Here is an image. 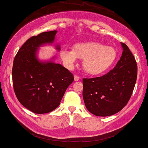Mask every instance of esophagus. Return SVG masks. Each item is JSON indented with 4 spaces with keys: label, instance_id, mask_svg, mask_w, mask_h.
<instances>
[{
    "label": "esophagus",
    "instance_id": "34e87169",
    "mask_svg": "<svg viewBox=\"0 0 148 148\" xmlns=\"http://www.w3.org/2000/svg\"><path fill=\"white\" fill-rule=\"evenodd\" d=\"M79 79H80L79 76H77V75H74V80H75V81L79 80Z\"/></svg>",
    "mask_w": 148,
    "mask_h": 148
}]
</instances>
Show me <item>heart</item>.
Wrapping results in <instances>:
<instances>
[{"instance_id":"obj_1","label":"heart","mask_w":148,"mask_h":148,"mask_svg":"<svg viewBox=\"0 0 148 148\" xmlns=\"http://www.w3.org/2000/svg\"><path fill=\"white\" fill-rule=\"evenodd\" d=\"M60 56L65 66L73 68L77 58L83 60L82 66L89 74L99 75L105 72L114 63L117 51L114 47L98 42H84L74 44L72 50L62 49Z\"/></svg>"}]
</instances>
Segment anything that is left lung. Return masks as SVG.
<instances>
[{"label":"left lung","mask_w":148,"mask_h":148,"mask_svg":"<svg viewBox=\"0 0 148 148\" xmlns=\"http://www.w3.org/2000/svg\"><path fill=\"white\" fill-rule=\"evenodd\" d=\"M121 57L115 68L101 77L83 78L84 102L97 116L120 112L131 98L137 79L138 67L133 53L124 43Z\"/></svg>","instance_id":"obj_1"}]
</instances>
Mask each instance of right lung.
<instances>
[{"mask_svg": "<svg viewBox=\"0 0 148 148\" xmlns=\"http://www.w3.org/2000/svg\"><path fill=\"white\" fill-rule=\"evenodd\" d=\"M56 32V30L46 32L30 37L14 58V92L21 104L35 114H47L56 109L74 80L73 75L61 64L52 61L42 63L36 57L38 47L53 43Z\"/></svg>", "mask_w": 148, "mask_h": 148, "instance_id": "1", "label": "right lung"}]
</instances>
